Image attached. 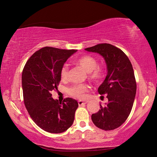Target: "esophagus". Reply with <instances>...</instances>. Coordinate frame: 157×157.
Wrapping results in <instances>:
<instances>
[{"label":"esophagus","mask_w":157,"mask_h":157,"mask_svg":"<svg viewBox=\"0 0 157 157\" xmlns=\"http://www.w3.org/2000/svg\"><path fill=\"white\" fill-rule=\"evenodd\" d=\"M88 101H78V105L79 106H82V105H85L86 103H88Z\"/></svg>","instance_id":"1"}]
</instances>
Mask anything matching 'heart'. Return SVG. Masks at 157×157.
Instances as JSON below:
<instances>
[{"instance_id": "heart-1", "label": "heart", "mask_w": 157, "mask_h": 157, "mask_svg": "<svg viewBox=\"0 0 157 157\" xmlns=\"http://www.w3.org/2000/svg\"><path fill=\"white\" fill-rule=\"evenodd\" d=\"M75 63L79 66L89 73V77L93 81L98 82L104 78L105 75V69L101 67H98V63L96 59L91 56L86 55L78 58ZM68 76V66L65 65L61 71V78L63 80H66ZM88 91V86L85 84H79L73 86L69 89V93L71 96L76 98L83 99L86 96V92Z\"/></svg>"}]
</instances>
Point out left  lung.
<instances>
[{"label":"left lung","instance_id":"left-lung-1","mask_svg":"<svg viewBox=\"0 0 157 157\" xmlns=\"http://www.w3.org/2000/svg\"><path fill=\"white\" fill-rule=\"evenodd\" d=\"M98 53L104 58L107 74L99 86L100 94H106L108 103L92 115L98 128L112 130L121 126L132 111L136 93V82L132 65L121 49L110 44H99L85 49Z\"/></svg>","mask_w":157,"mask_h":157}]
</instances>
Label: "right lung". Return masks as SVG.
I'll return each mask as SVG.
<instances>
[{"label":"right lung","mask_w":157,"mask_h":157,"mask_svg":"<svg viewBox=\"0 0 157 157\" xmlns=\"http://www.w3.org/2000/svg\"><path fill=\"white\" fill-rule=\"evenodd\" d=\"M77 50L46 46L33 54L22 72V88L26 109L33 121L44 131L59 134L73 124L78 107L76 100L66 98L63 102L52 98L57 88L64 63Z\"/></svg>","instance_id":"add662e5"}]
</instances>
